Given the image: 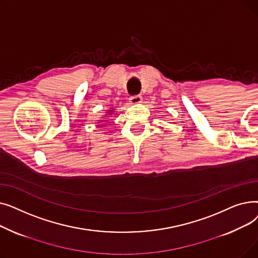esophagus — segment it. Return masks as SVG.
Returning <instances> with one entry per match:
<instances>
[{
	"mask_svg": "<svg viewBox=\"0 0 258 258\" xmlns=\"http://www.w3.org/2000/svg\"><path fill=\"white\" fill-rule=\"evenodd\" d=\"M142 101V96L141 95H134V96L130 97V102L132 104H137Z\"/></svg>",
	"mask_w": 258,
	"mask_h": 258,
	"instance_id": "obj_1",
	"label": "esophagus"
}]
</instances>
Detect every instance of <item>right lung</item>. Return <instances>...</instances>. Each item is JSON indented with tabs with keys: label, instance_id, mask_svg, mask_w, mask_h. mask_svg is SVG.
<instances>
[{
	"label": "right lung",
	"instance_id": "obj_1",
	"mask_svg": "<svg viewBox=\"0 0 258 258\" xmlns=\"http://www.w3.org/2000/svg\"><path fill=\"white\" fill-rule=\"evenodd\" d=\"M114 111L113 110H108V113H110V114H112Z\"/></svg>",
	"mask_w": 258,
	"mask_h": 258
}]
</instances>
